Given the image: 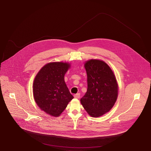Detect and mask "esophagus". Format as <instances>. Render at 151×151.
Listing matches in <instances>:
<instances>
[{"label": "esophagus", "mask_w": 151, "mask_h": 151, "mask_svg": "<svg viewBox=\"0 0 151 151\" xmlns=\"http://www.w3.org/2000/svg\"><path fill=\"white\" fill-rule=\"evenodd\" d=\"M74 97L75 98H79L80 97V93H76V94H74Z\"/></svg>", "instance_id": "obj_1"}]
</instances>
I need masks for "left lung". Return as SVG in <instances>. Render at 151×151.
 Segmentation results:
<instances>
[{"mask_svg": "<svg viewBox=\"0 0 151 151\" xmlns=\"http://www.w3.org/2000/svg\"><path fill=\"white\" fill-rule=\"evenodd\" d=\"M85 68L88 88L80 101L91 116L100 117L108 112L116 101V79L111 68L103 61L90 60L86 63Z\"/></svg>", "mask_w": 151, "mask_h": 151, "instance_id": "obj_1", "label": "left lung"}]
</instances>
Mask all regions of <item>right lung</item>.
<instances>
[{"label": "right lung", "instance_id": "add662e5", "mask_svg": "<svg viewBox=\"0 0 151 151\" xmlns=\"http://www.w3.org/2000/svg\"><path fill=\"white\" fill-rule=\"evenodd\" d=\"M69 67L66 63H48L41 69L34 80L33 92L35 102L51 116H59L74 98L64 80Z\"/></svg>", "mask_w": 151, "mask_h": 151}]
</instances>
